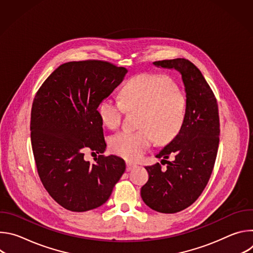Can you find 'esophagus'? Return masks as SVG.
<instances>
[{
  "mask_svg": "<svg viewBox=\"0 0 253 253\" xmlns=\"http://www.w3.org/2000/svg\"><path fill=\"white\" fill-rule=\"evenodd\" d=\"M135 166H136V165L133 164V163H131V162H126V170H127V171L132 170Z\"/></svg>",
  "mask_w": 253,
  "mask_h": 253,
  "instance_id": "obj_1",
  "label": "esophagus"
}]
</instances>
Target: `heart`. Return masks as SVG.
Instances as JSON below:
<instances>
[{
	"mask_svg": "<svg viewBox=\"0 0 253 253\" xmlns=\"http://www.w3.org/2000/svg\"><path fill=\"white\" fill-rule=\"evenodd\" d=\"M122 101L105 98L98 114L108 128L121 125L128 111H142L139 131H121L110 140L114 153L128 160H137L151 146L171 142L182 130L186 119L187 100L177 84L166 75L141 74L130 79L122 89Z\"/></svg>",
	"mask_w": 253,
	"mask_h": 253,
	"instance_id": "heart-1",
	"label": "heart"
}]
</instances>
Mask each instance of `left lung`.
Listing matches in <instances>:
<instances>
[{"instance_id":"8db88e82","label":"left lung","mask_w":253,"mask_h":253,"mask_svg":"<svg viewBox=\"0 0 253 253\" xmlns=\"http://www.w3.org/2000/svg\"><path fill=\"white\" fill-rule=\"evenodd\" d=\"M175 69L186 92V119L180 133L156 155L167 164L146 166L149 179L141 188L147 206L161 213H176L194 203L211 176L219 144L218 105L200 70L189 60L177 58L153 63ZM171 157L172 160L166 159Z\"/></svg>"}]
</instances>
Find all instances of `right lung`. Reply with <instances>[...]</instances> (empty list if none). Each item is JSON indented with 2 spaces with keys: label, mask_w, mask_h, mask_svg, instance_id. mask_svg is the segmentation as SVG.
<instances>
[{
  "label": "right lung",
  "mask_w": 253,
  "mask_h": 253,
  "mask_svg": "<svg viewBox=\"0 0 253 253\" xmlns=\"http://www.w3.org/2000/svg\"><path fill=\"white\" fill-rule=\"evenodd\" d=\"M127 72L106 61L68 62L34 98L30 129L38 174L51 197L70 211L104 204L126 169L122 158L102 155L106 142L97 109ZM87 148L100 153L95 164L84 159Z\"/></svg>",
  "instance_id": "obj_1"
}]
</instances>
